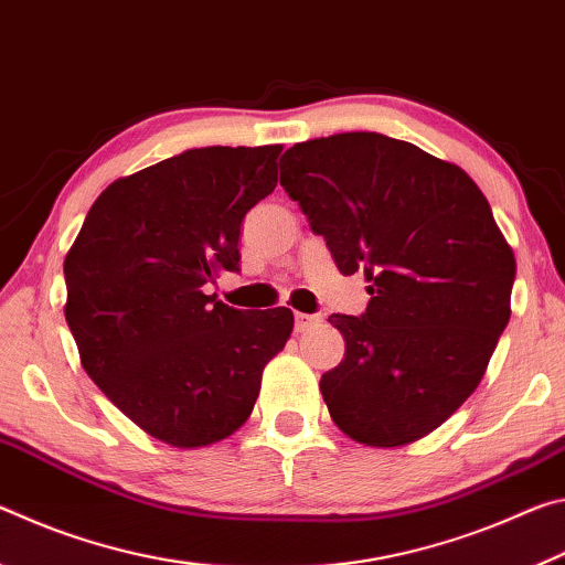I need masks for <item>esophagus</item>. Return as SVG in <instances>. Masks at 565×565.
<instances>
[{"mask_svg": "<svg viewBox=\"0 0 565 565\" xmlns=\"http://www.w3.org/2000/svg\"><path fill=\"white\" fill-rule=\"evenodd\" d=\"M319 321H321V317H317V313H301V311L294 313L296 331H309L311 327H317Z\"/></svg>", "mask_w": 565, "mask_h": 565, "instance_id": "esophagus-1", "label": "esophagus"}]
</instances>
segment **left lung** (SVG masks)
Listing matches in <instances>:
<instances>
[{
    "label": "left lung",
    "mask_w": 565,
    "mask_h": 565,
    "mask_svg": "<svg viewBox=\"0 0 565 565\" xmlns=\"http://www.w3.org/2000/svg\"><path fill=\"white\" fill-rule=\"evenodd\" d=\"M281 186L339 271L369 284L361 317H329L347 341L321 376L333 424L384 448L431 434L481 384L511 319L515 259L481 189L376 131L294 145Z\"/></svg>",
    "instance_id": "8db88e82"
}]
</instances>
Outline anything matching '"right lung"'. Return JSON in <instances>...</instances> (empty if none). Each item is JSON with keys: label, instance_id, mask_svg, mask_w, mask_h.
Wrapping results in <instances>:
<instances>
[{"label": "right lung", "instance_id": "right-lung-1", "mask_svg": "<svg viewBox=\"0 0 565 565\" xmlns=\"http://www.w3.org/2000/svg\"><path fill=\"white\" fill-rule=\"evenodd\" d=\"M281 147L186 149L102 191L64 259L82 366L124 416L194 448L252 416L289 309L242 311L204 291L238 271L242 222L276 186Z\"/></svg>", "mask_w": 565, "mask_h": 565}]
</instances>
